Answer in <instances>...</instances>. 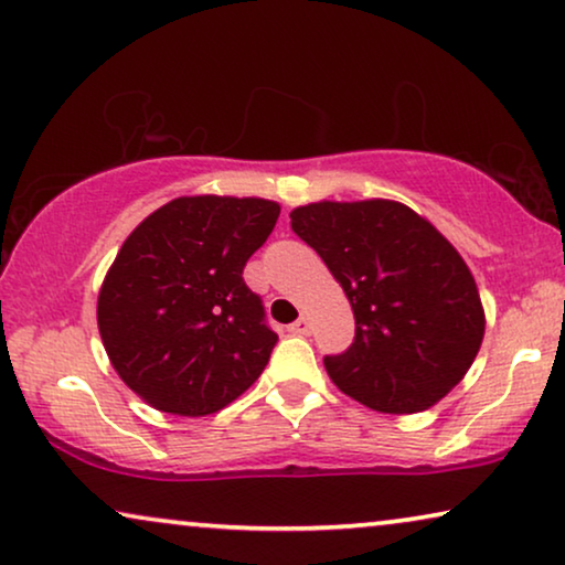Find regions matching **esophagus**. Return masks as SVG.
Segmentation results:
<instances>
[{"mask_svg":"<svg viewBox=\"0 0 565 565\" xmlns=\"http://www.w3.org/2000/svg\"><path fill=\"white\" fill-rule=\"evenodd\" d=\"M309 330H312V324H309L307 317H299L297 322L289 324V332H294V335H309Z\"/></svg>","mask_w":565,"mask_h":565,"instance_id":"esophagus-1","label":"esophagus"}]
</instances>
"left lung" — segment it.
I'll list each match as a JSON object with an SVG mask.
<instances>
[{
    "label": "left lung",
    "instance_id": "obj_1",
    "mask_svg": "<svg viewBox=\"0 0 565 565\" xmlns=\"http://www.w3.org/2000/svg\"><path fill=\"white\" fill-rule=\"evenodd\" d=\"M289 217L353 307L351 348L324 355L340 392L388 415L440 402L483 340L479 289L458 250L399 202H317Z\"/></svg>",
    "mask_w": 565,
    "mask_h": 565
}]
</instances>
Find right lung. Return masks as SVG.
<instances>
[{
	"label": "right lung",
	"instance_id": "1",
	"mask_svg": "<svg viewBox=\"0 0 565 565\" xmlns=\"http://www.w3.org/2000/svg\"><path fill=\"white\" fill-rule=\"evenodd\" d=\"M279 212L268 200L179 196L122 243L97 322L140 399L171 415H212L260 376L279 335L243 268Z\"/></svg>",
	"mask_w": 565,
	"mask_h": 565
}]
</instances>
